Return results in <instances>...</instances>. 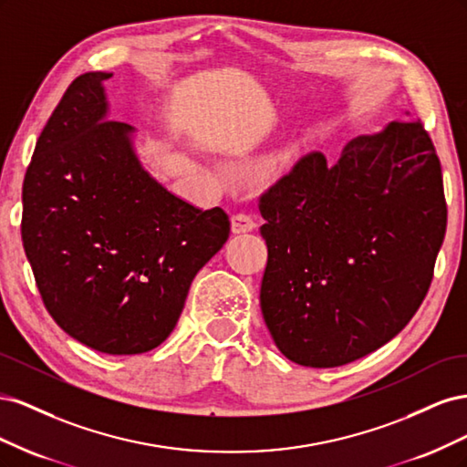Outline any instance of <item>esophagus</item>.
<instances>
[{"label": "esophagus", "mask_w": 467, "mask_h": 467, "mask_svg": "<svg viewBox=\"0 0 467 467\" xmlns=\"http://www.w3.org/2000/svg\"><path fill=\"white\" fill-rule=\"evenodd\" d=\"M255 230V220H253L249 214H235L232 218V232L234 234H245Z\"/></svg>", "instance_id": "esophagus-1"}]
</instances>
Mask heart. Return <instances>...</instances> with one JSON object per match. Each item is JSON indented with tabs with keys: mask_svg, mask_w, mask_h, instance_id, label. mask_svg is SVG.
<instances>
[{
	"mask_svg": "<svg viewBox=\"0 0 467 467\" xmlns=\"http://www.w3.org/2000/svg\"><path fill=\"white\" fill-rule=\"evenodd\" d=\"M276 163H278V158L268 160V163H266V169H275V167H276Z\"/></svg>",
	"mask_w": 467,
	"mask_h": 467,
	"instance_id": "obj_1",
	"label": "heart"
}]
</instances>
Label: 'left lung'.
Returning <instances> with one entry per match:
<instances>
[{"mask_svg":"<svg viewBox=\"0 0 467 467\" xmlns=\"http://www.w3.org/2000/svg\"><path fill=\"white\" fill-rule=\"evenodd\" d=\"M409 115V112H405ZM261 312L288 360L335 368L370 355L425 300L446 234L441 161L417 120L312 151L261 196Z\"/></svg>","mask_w":467,"mask_h":467,"instance_id":"left-lung-1","label":"left lung"}]
</instances>
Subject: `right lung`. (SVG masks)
<instances>
[{
  "label": "right lung",
  "mask_w": 467,
  "mask_h": 467,
  "mask_svg": "<svg viewBox=\"0 0 467 467\" xmlns=\"http://www.w3.org/2000/svg\"><path fill=\"white\" fill-rule=\"evenodd\" d=\"M109 72L74 79L23 182V247L48 314L86 347L142 355L171 335L196 273L228 242L222 208L169 192L110 120Z\"/></svg>",
  "instance_id": "1"
}]
</instances>
